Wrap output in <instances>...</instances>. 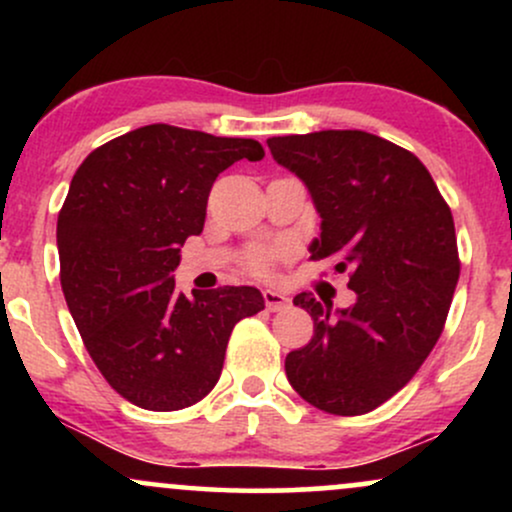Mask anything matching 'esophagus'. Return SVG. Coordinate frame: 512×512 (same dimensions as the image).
I'll return each instance as SVG.
<instances>
[{"label": "esophagus", "instance_id": "34e87169", "mask_svg": "<svg viewBox=\"0 0 512 512\" xmlns=\"http://www.w3.org/2000/svg\"><path fill=\"white\" fill-rule=\"evenodd\" d=\"M262 296H264V305H267V310H272V313H276V310H284L286 305H289V298L276 289H264Z\"/></svg>", "mask_w": 512, "mask_h": 512}]
</instances>
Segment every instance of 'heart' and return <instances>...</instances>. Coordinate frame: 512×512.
Listing matches in <instances>:
<instances>
[{
  "label": "heart",
  "mask_w": 512,
  "mask_h": 512,
  "mask_svg": "<svg viewBox=\"0 0 512 512\" xmlns=\"http://www.w3.org/2000/svg\"><path fill=\"white\" fill-rule=\"evenodd\" d=\"M267 260H269V255H267V252H264V250L252 252L250 267L255 269V272H264V269H267Z\"/></svg>",
  "instance_id": "1"
}]
</instances>
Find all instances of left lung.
Returning <instances> with one entry per match:
<instances>
[{"instance_id":"8db88e82","label":"left lung","mask_w":512,"mask_h":512,"mask_svg":"<svg viewBox=\"0 0 512 512\" xmlns=\"http://www.w3.org/2000/svg\"><path fill=\"white\" fill-rule=\"evenodd\" d=\"M267 146L320 214L310 257H332L356 293L337 310L293 298L315 334L286 356V378L327 414H366L414 378L443 332L460 279L452 214L424 163L375 134L320 129Z\"/></svg>"}]
</instances>
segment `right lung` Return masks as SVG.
Returning a JSON list of instances; mask_svg holds the SVG:
<instances>
[{"mask_svg": "<svg viewBox=\"0 0 512 512\" xmlns=\"http://www.w3.org/2000/svg\"><path fill=\"white\" fill-rule=\"evenodd\" d=\"M262 156L255 139L146 125L74 173L57 219L62 291L93 363L127 402L175 411L207 397L236 322L264 308L255 286L187 298L173 276L219 173Z\"/></svg>", "mask_w": 512, "mask_h": 512, "instance_id": "add662e5", "label": "right lung"}]
</instances>
